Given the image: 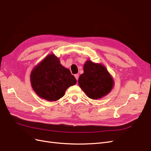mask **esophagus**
Segmentation results:
<instances>
[{"instance_id": "obj_1", "label": "esophagus", "mask_w": 151, "mask_h": 151, "mask_svg": "<svg viewBox=\"0 0 151 151\" xmlns=\"http://www.w3.org/2000/svg\"><path fill=\"white\" fill-rule=\"evenodd\" d=\"M75 77H76V80L77 81H78V79H79V74H75Z\"/></svg>"}]
</instances>
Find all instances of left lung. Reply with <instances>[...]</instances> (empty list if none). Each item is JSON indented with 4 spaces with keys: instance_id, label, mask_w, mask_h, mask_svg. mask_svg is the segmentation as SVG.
Here are the masks:
<instances>
[{
    "instance_id": "left-lung-1",
    "label": "left lung",
    "mask_w": 151,
    "mask_h": 151,
    "mask_svg": "<svg viewBox=\"0 0 151 151\" xmlns=\"http://www.w3.org/2000/svg\"><path fill=\"white\" fill-rule=\"evenodd\" d=\"M80 88L93 99L101 98L111 92L114 80L106 68L101 63L88 60L84 65V73L78 80Z\"/></svg>"
}]
</instances>
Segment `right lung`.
<instances>
[{
	"label": "right lung",
	"instance_id": "add662e5",
	"mask_svg": "<svg viewBox=\"0 0 151 151\" xmlns=\"http://www.w3.org/2000/svg\"><path fill=\"white\" fill-rule=\"evenodd\" d=\"M30 81L36 94L49 101L60 99L68 88L77 83L69 69L62 65L53 53L48 55L33 68Z\"/></svg>",
	"mask_w": 151,
	"mask_h": 151
}]
</instances>
